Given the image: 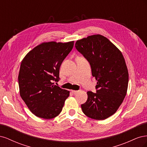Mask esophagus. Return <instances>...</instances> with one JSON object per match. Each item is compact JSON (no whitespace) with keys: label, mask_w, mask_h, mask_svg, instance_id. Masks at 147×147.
Here are the masks:
<instances>
[{"label":"esophagus","mask_w":147,"mask_h":147,"mask_svg":"<svg viewBox=\"0 0 147 147\" xmlns=\"http://www.w3.org/2000/svg\"><path fill=\"white\" fill-rule=\"evenodd\" d=\"M72 92L74 93V94H76L79 92V91H76V90H72Z\"/></svg>","instance_id":"esophagus-1"}]
</instances>
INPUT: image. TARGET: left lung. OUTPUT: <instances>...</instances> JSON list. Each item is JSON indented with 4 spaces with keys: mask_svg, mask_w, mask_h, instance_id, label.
Segmentation results:
<instances>
[{
    "mask_svg": "<svg viewBox=\"0 0 147 147\" xmlns=\"http://www.w3.org/2000/svg\"><path fill=\"white\" fill-rule=\"evenodd\" d=\"M75 48L90 64L97 81L96 93L88 91V99L81 105L89 118L103 120L117 112L125 97L129 74L119 49L103 35L96 34L78 40Z\"/></svg>",
    "mask_w": 147,
    "mask_h": 147,
    "instance_id": "1",
    "label": "left lung"
}]
</instances>
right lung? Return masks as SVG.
<instances>
[{
  "label": "right lung",
  "mask_w": 147,
  "mask_h": 147,
  "mask_svg": "<svg viewBox=\"0 0 147 147\" xmlns=\"http://www.w3.org/2000/svg\"><path fill=\"white\" fill-rule=\"evenodd\" d=\"M74 43L43 42L22 60L18 75L20 96L36 117L49 119L61 112L69 91L53 82L59 80L61 65Z\"/></svg>",
  "instance_id": "obj_1"
}]
</instances>
